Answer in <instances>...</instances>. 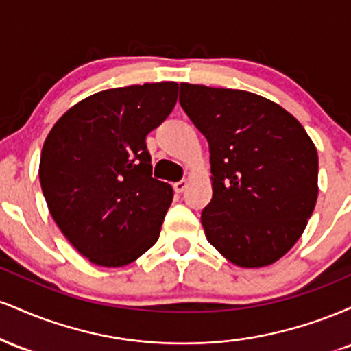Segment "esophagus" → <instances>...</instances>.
<instances>
[{
  "instance_id": "1",
  "label": "esophagus",
  "mask_w": 351,
  "mask_h": 351,
  "mask_svg": "<svg viewBox=\"0 0 351 351\" xmlns=\"http://www.w3.org/2000/svg\"><path fill=\"white\" fill-rule=\"evenodd\" d=\"M173 188H175L176 193H183L184 189L188 188V181L186 180H181V181H176L175 184H173Z\"/></svg>"
}]
</instances>
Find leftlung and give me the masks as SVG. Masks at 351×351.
I'll return each mask as SVG.
<instances>
[{
    "label": "left lung",
    "instance_id": "8db88e82",
    "mask_svg": "<svg viewBox=\"0 0 351 351\" xmlns=\"http://www.w3.org/2000/svg\"><path fill=\"white\" fill-rule=\"evenodd\" d=\"M180 104L211 153L213 199L201 213L209 244L239 267L274 264L315 208L312 138L285 108L252 92L183 82Z\"/></svg>",
    "mask_w": 351,
    "mask_h": 351
}]
</instances>
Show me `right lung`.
<instances>
[{"label":"right lung","instance_id":"1","mask_svg":"<svg viewBox=\"0 0 351 351\" xmlns=\"http://www.w3.org/2000/svg\"><path fill=\"white\" fill-rule=\"evenodd\" d=\"M178 84L108 88L51 128L39 181L52 219L90 263L122 267L158 241L173 188L152 176L145 138L170 115Z\"/></svg>","mask_w":351,"mask_h":351}]
</instances>
